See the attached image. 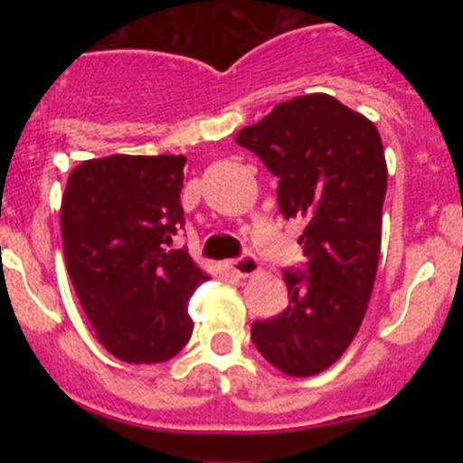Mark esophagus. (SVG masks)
<instances>
[{"mask_svg":"<svg viewBox=\"0 0 463 463\" xmlns=\"http://www.w3.org/2000/svg\"><path fill=\"white\" fill-rule=\"evenodd\" d=\"M229 269H232L236 276L248 278V276H255V273L260 271V261H257V257L252 255V252H245V255H241V257H236V260L229 261Z\"/></svg>","mask_w":463,"mask_h":463,"instance_id":"esophagus-1","label":"esophagus"}]
</instances>
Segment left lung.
<instances>
[{"label": "left lung", "instance_id": "obj_1", "mask_svg": "<svg viewBox=\"0 0 463 463\" xmlns=\"http://www.w3.org/2000/svg\"><path fill=\"white\" fill-rule=\"evenodd\" d=\"M236 143L278 178L282 215L306 224V267L282 271L289 306L252 322V343L282 373H322L353 343L373 292L387 192L383 141L369 118L317 92L278 104Z\"/></svg>", "mask_w": 463, "mask_h": 463}]
</instances>
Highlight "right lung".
Returning <instances> with one entry per match:
<instances>
[{
	"instance_id": "obj_1",
	"label": "right lung",
	"mask_w": 463,
	"mask_h": 463,
	"mask_svg": "<svg viewBox=\"0 0 463 463\" xmlns=\"http://www.w3.org/2000/svg\"><path fill=\"white\" fill-rule=\"evenodd\" d=\"M183 155H110L69 174L67 271L101 345L127 364L175 357L192 336L187 301L206 273L169 250L185 224Z\"/></svg>"
}]
</instances>
